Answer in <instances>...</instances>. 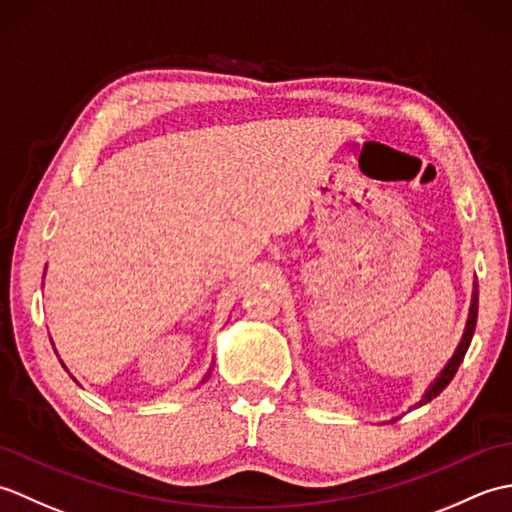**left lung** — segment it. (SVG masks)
<instances>
[{"instance_id":"obj_1","label":"left lung","mask_w":512,"mask_h":512,"mask_svg":"<svg viewBox=\"0 0 512 512\" xmlns=\"http://www.w3.org/2000/svg\"><path fill=\"white\" fill-rule=\"evenodd\" d=\"M473 288H475V290H473V299H471L469 319H466V328H464V334H462V341H460V345H458V350H455V354L451 356V361H449L447 365H444L440 376H438L436 380H433L431 387H429L427 391H424V396H422L420 402H416V407L427 405V402H431L433 398L440 396L442 389L451 383L455 372H458L460 363L464 361V354H466V350H469L471 339H473V332H475V323H477V284H475Z\"/></svg>"}]
</instances>
